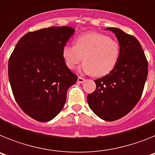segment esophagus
I'll return each mask as SVG.
<instances>
[{"mask_svg":"<svg viewBox=\"0 0 155 155\" xmlns=\"http://www.w3.org/2000/svg\"><path fill=\"white\" fill-rule=\"evenodd\" d=\"M85 81V79L84 78H81V77H78V83H84Z\"/></svg>","mask_w":155,"mask_h":155,"instance_id":"34e87169","label":"esophagus"}]
</instances>
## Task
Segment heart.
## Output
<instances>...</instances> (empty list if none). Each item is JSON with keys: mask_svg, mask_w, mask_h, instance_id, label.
<instances>
[{"mask_svg": "<svg viewBox=\"0 0 155 155\" xmlns=\"http://www.w3.org/2000/svg\"><path fill=\"white\" fill-rule=\"evenodd\" d=\"M120 44L107 35L88 32L76 38L74 45L63 47L62 55L68 68L74 69L84 60L81 70L97 77L104 76L114 68L120 57Z\"/></svg>", "mask_w": 155, "mask_h": 155, "instance_id": "1", "label": "heart"}]
</instances>
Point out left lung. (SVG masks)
Here are the masks:
<instances>
[{"label":"left lung","instance_id":"1","mask_svg":"<svg viewBox=\"0 0 155 155\" xmlns=\"http://www.w3.org/2000/svg\"><path fill=\"white\" fill-rule=\"evenodd\" d=\"M115 33L120 44L119 60L113 71L94 80L96 88L87 96L90 109L102 120L114 121L124 117L139 102L147 80L148 65L142 46L134 36L117 28H106Z\"/></svg>","mask_w":155,"mask_h":155}]
</instances>
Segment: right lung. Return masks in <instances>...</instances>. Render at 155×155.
Here are the masks:
<instances>
[{
  "label": "right lung",
  "instance_id": "1",
  "mask_svg": "<svg viewBox=\"0 0 155 155\" xmlns=\"http://www.w3.org/2000/svg\"><path fill=\"white\" fill-rule=\"evenodd\" d=\"M74 31L53 26L30 31L19 39L9 58L14 97L23 112L37 121H50L60 113L68 89L78 80L62 55Z\"/></svg>",
  "mask_w": 155,
  "mask_h": 155
}]
</instances>
